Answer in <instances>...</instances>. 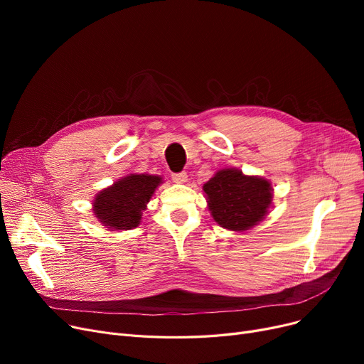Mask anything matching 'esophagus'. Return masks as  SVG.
I'll list each match as a JSON object with an SVG mask.
<instances>
[{
  "label": "esophagus",
  "instance_id": "1",
  "mask_svg": "<svg viewBox=\"0 0 364 364\" xmlns=\"http://www.w3.org/2000/svg\"><path fill=\"white\" fill-rule=\"evenodd\" d=\"M171 177H172V180H174V183H178V184H183L187 181L186 172H177V174H172Z\"/></svg>",
  "mask_w": 364,
  "mask_h": 364
}]
</instances>
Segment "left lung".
<instances>
[{
    "instance_id": "1",
    "label": "left lung",
    "mask_w": 364,
    "mask_h": 364,
    "mask_svg": "<svg viewBox=\"0 0 364 364\" xmlns=\"http://www.w3.org/2000/svg\"><path fill=\"white\" fill-rule=\"evenodd\" d=\"M202 188L214 221L230 232L251 230L273 205L270 180L246 176L237 168L217 171Z\"/></svg>"
}]
</instances>
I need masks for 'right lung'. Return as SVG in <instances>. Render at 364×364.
<instances>
[{"label": "right lung", "mask_w": 364, "mask_h": 364, "mask_svg": "<svg viewBox=\"0 0 364 364\" xmlns=\"http://www.w3.org/2000/svg\"><path fill=\"white\" fill-rule=\"evenodd\" d=\"M162 183L161 176L128 174L95 195L94 217L110 232L136 228L141 223L147 203Z\"/></svg>", "instance_id": "1"}]
</instances>
